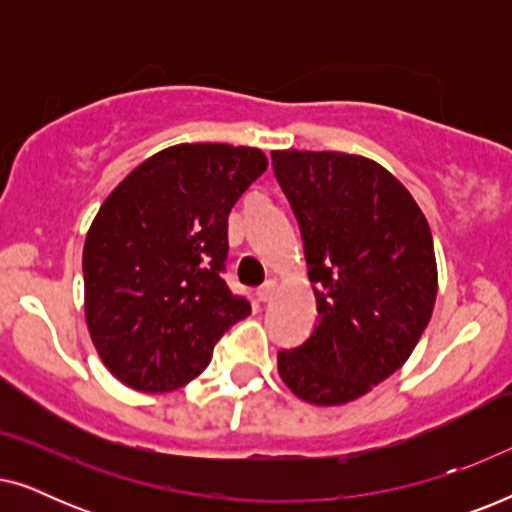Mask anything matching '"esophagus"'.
<instances>
[{"instance_id": "obj_1", "label": "esophagus", "mask_w": 512, "mask_h": 512, "mask_svg": "<svg viewBox=\"0 0 512 512\" xmlns=\"http://www.w3.org/2000/svg\"><path fill=\"white\" fill-rule=\"evenodd\" d=\"M275 291H277V284L272 282V279H268V282L258 286L256 296H258V300H261V303H268V300H272V296H275Z\"/></svg>"}]
</instances>
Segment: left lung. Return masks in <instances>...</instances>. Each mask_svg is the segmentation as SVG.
<instances>
[{
  "label": "left lung",
  "mask_w": 512,
  "mask_h": 512,
  "mask_svg": "<svg viewBox=\"0 0 512 512\" xmlns=\"http://www.w3.org/2000/svg\"><path fill=\"white\" fill-rule=\"evenodd\" d=\"M272 170L298 219L319 312L310 338L277 354L279 375L307 403H349L394 375L429 324L431 228L375 160L272 151Z\"/></svg>",
  "instance_id": "obj_1"
}]
</instances>
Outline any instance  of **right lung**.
Wrapping results in <instances>:
<instances>
[{
  "label": "right lung",
  "mask_w": 512,
  "mask_h": 512,
  "mask_svg": "<svg viewBox=\"0 0 512 512\" xmlns=\"http://www.w3.org/2000/svg\"><path fill=\"white\" fill-rule=\"evenodd\" d=\"M265 167L251 146L177 144L104 200L83 247L86 321L123 384L149 394L184 387L251 312L223 279L228 214Z\"/></svg>",
  "instance_id": "1"
}]
</instances>
